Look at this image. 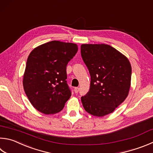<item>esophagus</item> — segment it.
Wrapping results in <instances>:
<instances>
[{
    "label": "esophagus",
    "mask_w": 153,
    "mask_h": 153,
    "mask_svg": "<svg viewBox=\"0 0 153 153\" xmlns=\"http://www.w3.org/2000/svg\"><path fill=\"white\" fill-rule=\"evenodd\" d=\"M74 91H75V93H77L79 91V88H77V87H76V88H74Z\"/></svg>",
    "instance_id": "34e87169"
}]
</instances>
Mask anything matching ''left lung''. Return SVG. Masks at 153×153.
<instances>
[{"mask_svg": "<svg viewBox=\"0 0 153 153\" xmlns=\"http://www.w3.org/2000/svg\"><path fill=\"white\" fill-rule=\"evenodd\" d=\"M81 55L91 77L90 90L81 98L83 106L90 114L102 117L113 112L128 95L131 65L106 44H82Z\"/></svg>", "mask_w": 153, "mask_h": 153, "instance_id": "obj_1", "label": "left lung"}]
</instances>
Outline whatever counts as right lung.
<instances>
[{
  "instance_id": "1",
  "label": "right lung",
  "mask_w": 153,
  "mask_h": 153,
  "mask_svg": "<svg viewBox=\"0 0 153 153\" xmlns=\"http://www.w3.org/2000/svg\"><path fill=\"white\" fill-rule=\"evenodd\" d=\"M77 49L75 43L52 41L37 47L29 54L23 88L30 104L41 113L60 112L70 98L66 67Z\"/></svg>"
}]
</instances>
